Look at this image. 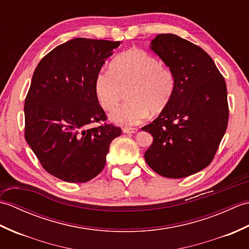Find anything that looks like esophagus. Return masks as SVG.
<instances>
[{"label":"esophagus","instance_id":"1","mask_svg":"<svg viewBox=\"0 0 249 249\" xmlns=\"http://www.w3.org/2000/svg\"><path fill=\"white\" fill-rule=\"evenodd\" d=\"M138 131V128H130V127H125L123 128V133L124 134H135Z\"/></svg>","mask_w":249,"mask_h":249}]
</instances>
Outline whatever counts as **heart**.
Here are the masks:
<instances>
[{"instance_id":"b5f03b06","label":"heart","mask_w":249,"mask_h":249,"mask_svg":"<svg viewBox=\"0 0 249 249\" xmlns=\"http://www.w3.org/2000/svg\"><path fill=\"white\" fill-rule=\"evenodd\" d=\"M123 89H128V103L115 109L110 121L122 126H134L147 115L160 113L170 104L176 89V78L155 56L133 48L119 54L110 70L102 71L95 79V94L105 110L119 104Z\"/></svg>"}]
</instances>
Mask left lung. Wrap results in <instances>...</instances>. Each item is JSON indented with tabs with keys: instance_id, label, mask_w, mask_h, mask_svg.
<instances>
[{
	"instance_id": "obj_1",
	"label": "left lung",
	"mask_w": 249,
	"mask_h": 249,
	"mask_svg": "<svg viewBox=\"0 0 249 249\" xmlns=\"http://www.w3.org/2000/svg\"><path fill=\"white\" fill-rule=\"evenodd\" d=\"M150 48L173 72L176 89L168 107L142 127L153 137L144 158L162 177L186 178L210 165L226 133V82L212 57L181 37L160 34Z\"/></svg>"
}]
</instances>
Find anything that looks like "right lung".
I'll list each match as a JSON object with an SVG mask.
<instances>
[{
    "mask_svg": "<svg viewBox=\"0 0 249 249\" xmlns=\"http://www.w3.org/2000/svg\"><path fill=\"white\" fill-rule=\"evenodd\" d=\"M120 41L73 38L50 51L33 73L24 103L28 144L41 166L68 183H86L103 170L120 127L104 124L95 79Z\"/></svg>",
    "mask_w": 249,
    "mask_h": 249,
    "instance_id": "right-lung-1",
    "label": "right lung"
}]
</instances>
